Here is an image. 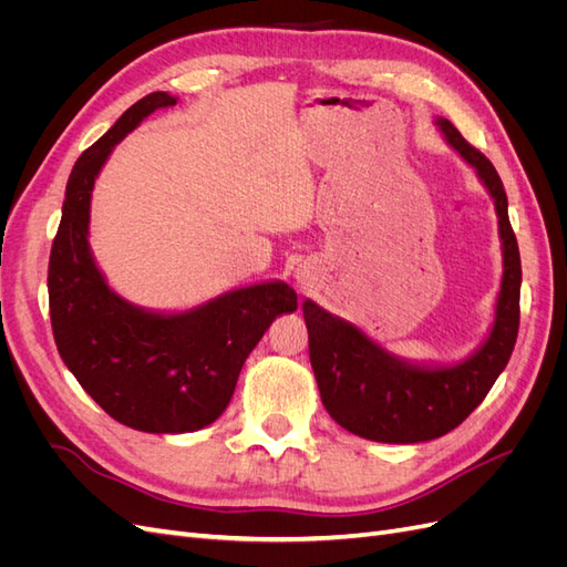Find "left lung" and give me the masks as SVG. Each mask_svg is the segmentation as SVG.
I'll list each match as a JSON object with an SVG mask.
<instances>
[{
    "label": "left lung",
    "instance_id": "obj_1",
    "mask_svg": "<svg viewBox=\"0 0 567 567\" xmlns=\"http://www.w3.org/2000/svg\"><path fill=\"white\" fill-rule=\"evenodd\" d=\"M435 125L450 148L475 169L499 217L504 271L483 342L454 364L409 362L352 321L331 315L310 298L302 302L310 362L326 411L346 431L373 442L416 444L454 431L485 400L518 338L523 271L504 184L494 165L463 140L447 117H435Z\"/></svg>",
    "mask_w": 567,
    "mask_h": 567
}]
</instances>
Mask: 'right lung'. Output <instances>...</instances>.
<instances>
[{"label": "right lung", "instance_id": "obj_1", "mask_svg": "<svg viewBox=\"0 0 567 567\" xmlns=\"http://www.w3.org/2000/svg\"><path fill=\"white\" fill-rule=\"evenodd\" d=\"M177 96L136 101L78 158L49 257L51 329L63 364L109 416L142 433H194L221 416L252 348L279 315L298 310L286 281H260L182 312L117 296L90 248L94 182L113 148Z\"/></svg>", "mask_w": 567, "mask_h": 567}]
</instances>
